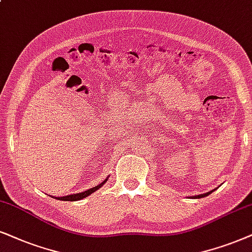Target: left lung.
I'll list each match as a JSON object with an SVG mask.
<instances>
[{
	"instance_id": "1",
	"label": "left lung",
	"mask_w": 252,
	"mask_h": 252,
	"mask_svg": "<svg viewBox=\"0 0 252 252\" xmlns=\"http://www.w3.org/2000/svg\"><path fill=\"white\" fill-rule=\"evenodd\" d=\"M211 192H213V190H212V191H210V192H206V193H203V194H198V196H196V198H202V197H206V196H209V194H210Z\"/></svg>"
}]
</instances>
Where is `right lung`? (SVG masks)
I'll return each instance as SVG.
<instances>
[{
  "mask_svg": "<svg viewBox=\"0 0 252 252\" xmlns=\"http://www.w3.org/2000/svg\"><path fill=\"white\" fill-rule=\"evenodd\" d=\"M106 181H107V180L103 181L102 183H100L99 186L93 187V188H91V189H89V190L84 191V192L75 193V194H69V196H64V197H56V199H60V200H66V202H75V200H80V199L85 198V197H87V196H90V194L93 193V192H94V191L98 190L99 188H101V186H103V184H105Z\"/></svg>",
  "mask_w": 252,
  "mask_h": 252,
  "instance_id": "obj_1",
  "label": "right lung"
}]
</instances>
